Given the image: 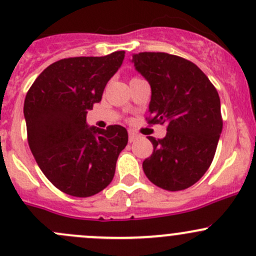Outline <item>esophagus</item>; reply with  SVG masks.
Returning a JSON list of instances; mask_svg holds the SVG:
<instances>
[{"label": "esophagus", "instance_id": "obj_1", "mask_svg": "<svg viewBox=\"0 0 256 256\" xmlns=\"http://www.w3.org/2000/svg\"><path fill=\"white\" fill-rule=\"evenodd\" d=\"M136 138H138V135H136L134 131H128V141H130V142H134Z\"/></svg>", "mask_w": 256, "mask_h": 256}]
</instances>
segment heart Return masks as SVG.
I'll return each instance as SVG.
<instances>
[{
  "instance_id": "heart-1",
  "label": "heart",
  "mask_w": 256,
  "mask_h": 256,
  "mask_svg": "<svg viewBox=\"0 0 256 256\" xmlns=\"http://www.w3.org/2000/svg\"><path fill=\"white\" fill-rule=\"evenodd\" d=\"M132 79H134V78H132Z\"/></svg>"
}]
</instances>
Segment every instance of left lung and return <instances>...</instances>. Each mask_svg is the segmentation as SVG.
Listing matches in <instances>:
<instances>
[{"instance_id":"8db88e82","label":"left lung","mask_w":256,"mask_h":256,"mask_svg":"<svg viewBox=\"0 0 256 256\" xmlns=\"http://www.w3.org/2000/svg\"><path fill=\"white\" fill-rule=\"evenodd\" d=\"M132 63L151 85L147 124L167 122L164 138L142 164L146 177L166 190H182L203 177L223 128L220 99L208 76L192 62L162 52L132 54Z\"/></svg>"}]
</instances>
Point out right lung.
Segmentation results:
<instances>
[{
  "label": "right lung",
  "instance_id": "obj_1",
  "mask_svg": "<svg viewBox=\"0 0 256 256\" xmlns=\"http://www.w3.org/2000/svg\"><path fill=\"white\" fill-rule=\"evenodd\" d=\"M125 52L105 56H74L50 64L24 99L30 148L44 176L62 192L90 197L112 180L120 152L128 144L125 128H88L86 114L102 100Z\"/></svg>",
  "mask_w": 256,
  "mask_h": 256
}]
</instances>
